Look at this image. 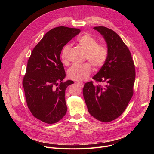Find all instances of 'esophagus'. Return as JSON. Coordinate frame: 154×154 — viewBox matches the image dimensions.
I'll return each mask as SVG.
<instances>
[{"label":"esophagus","instance_id":"esophagus-1","mask_svg":"<svg viewBox=\"0 0 154 154\" xmlns=\"http://www.w3.org/2000/svg\"><path fill=\"white\" fill-rule=\"evenodd\" d=\"M77 84H78L80 87H82V88H83V86H84V84H83V82H75Z\"/></svg>","mask_w":154,"mask_h":154}]
</instances>
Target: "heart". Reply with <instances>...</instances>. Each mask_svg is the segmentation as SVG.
<instances>
[{"label": "heart", "mask_w": 154, "mask_h": 154, "mask_svg": "<svg viewBox=\"0 0 154 154\" xmlns=\"http://www.w3.org/2000/svg\"><path fill=\"white\" fill-rule=\"evenodd\" d=\"M78 44L86 51L85 59L88 60L96 68H99L105 63L108 56V51L102 44H97L96 39L90 34H85L78 38ZM70 46L66 45L63 48L61 58L63 63H68V53ZM92 71L90 63L74 64L68 71V75L70 79L76 81H83L89 77Z\"/></svg>", "instance_id": "b5f03b06"}]
</instances>
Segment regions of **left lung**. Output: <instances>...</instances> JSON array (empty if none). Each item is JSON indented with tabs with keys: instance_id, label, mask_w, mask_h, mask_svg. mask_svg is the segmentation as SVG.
I'll list each match as a JSON object with an SVG mask.
<instances>
[{
	"instance_id": "1",
	"label": "left lung",
	"mask_w": 154,
	"mask_h": 154,
	"mask_svg": "<svg viewBox=\"0 0 154 154\" xmlns=\"http://www.w3.org/2000/svg\"><path fill=\"white\" fill-rule=\"evenodd\" d=\"M93 29L103 37L108 56L93 79L106 85L87 82L83 94L90 114L100 121L110 122L124 112L133 96L135 65L130 51L115 32L102 26Z\"/></svg>"
}]
</instances>
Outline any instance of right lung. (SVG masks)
I'll list each match as a JSON object with an SVG mask.
<instances>
[{
	"mask_svg": "<svg viewBox=\"0 0 154 154\" xmlns=\"http://www.w3.org/2000/svg\"><path fill=\"white\" fill-rule=\"evenodd\" d=\"M80 32L79 29L64 26L49 30L28 60L23 82L26 102L32 115L45 123H56L66 113L65 91L74 82H62L66 73L60 54L63 48Z\"/></svg>",
	"mask_w": 154,
	"mask_h": 154,
	"instance_id": "obj_1",
	"label": "right lung"
}]
</instances>
